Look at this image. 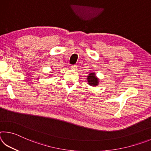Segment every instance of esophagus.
<instances>
[{
	"label": "esophagus",
	"mask_w": 151,
	"mask_h": 151,
	"mask_svg": "<svg viewBox=\"0 0 151 151\" xmlns=\"http://www.w3.org/2000/svg\"><path fill=\"white\" fill-rule=\"evenodd\" d=\"M76 68H77V66H76V65H72V66H71V68H72V69H73V70H76Z\"/></svg>",
	"instance_id": "esophagus-1"
}]
</instances>
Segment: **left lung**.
<instances>
[{
  "label": "left lung",
  "mask_w": 151,
  "mask_h": 151,
  "mask_svg": "<svg viewBox=\"0 0 151 151\" xmlns=\"http://www.w3.org/2000/svg\"><path fill=\"white\" fill-rule=\"evenodd\" d=\"M87 82L89 85L92 86H96L99 85V79L96 77L94 73H90L87 76Z\"/></svg>",
  "instance_id": "left-lung-1"
}]
</instances>
